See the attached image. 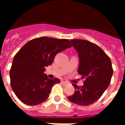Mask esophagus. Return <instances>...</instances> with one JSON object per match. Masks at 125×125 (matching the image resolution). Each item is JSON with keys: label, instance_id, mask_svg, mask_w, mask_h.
<instances>
[{"label": "esophagus", "instance_id": "esophagus-1", "mask_svg": "<svg viewBox=\"0 0 125 125\" xmlns=\"http://www.w3.org/2000/svg\"><path fill=\"white\" fill-rule=\"evenodd\" d=\"M62 83L63 85H68V82H65V81H62Z\"/></svg>", "mask_w": 125, "mask_h": 125}]
</instances>
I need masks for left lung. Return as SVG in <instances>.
I'll return each instance as SVG.
<instances>
[{"instance_id":"left-lung-1","label":"left lung","mask_w":125,"mask_h":125,"mask_svg":"<svg viewBox=\"0 0 125 125\" xmlns=\"http://www.w3.org/2000/svg\"><path fill=\"white\" fill-rule=\"evenodd\" d=\"M80 58L78 72L85 78L84 85L73 84L75 92L68 97L70 102L88 106L97 101L109 86L113 73L110 57L99 46L84 39H71Z\"/></svg>"}]
</instances>
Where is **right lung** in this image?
<instances>
[{"label": "right lung", "mask_w": 125, "mask_h": 125, "mask_svg": "<svg viewBox=\"0 0 125 125\" xmlns=\"http://www.w3.org/2000/svg\"><path fill=\"white\" fill-rule=\"evenodd\" d=\"M72 45L66 39L41 37L24 45L16 53L10 70V85L21 101L34 106L46 100L52 86L60 79H49L44 73L45 67L52 64L55 56Z\"/></svg>", "instance_id": "right-lung-1"}]
</instances>
